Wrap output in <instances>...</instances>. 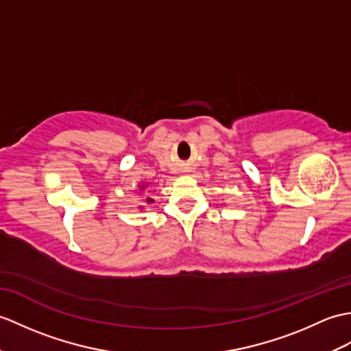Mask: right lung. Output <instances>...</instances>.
<instances>
[{
	"instance_id": "right-lung-1",
	"label": "right lung",
	"mask_w": 351,
	"mask_h": 351,
	"mask_svg": "<svg viewBox=\"0 0 351 351\" xmlns=\"http://www.w3.org/2000/svg\"><path fill=\"white\" fill-rule=\"evenodd\" d=\"M142 186H145V185H142Z\"/></svg>"
}]
</instances>
